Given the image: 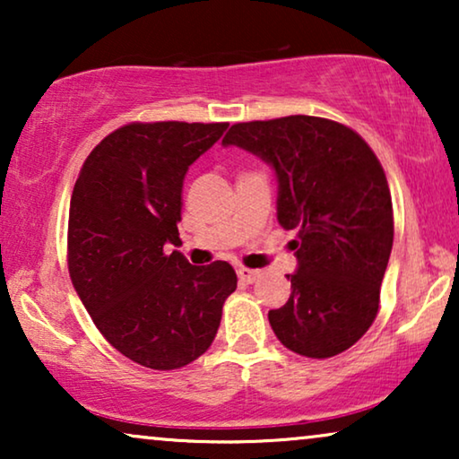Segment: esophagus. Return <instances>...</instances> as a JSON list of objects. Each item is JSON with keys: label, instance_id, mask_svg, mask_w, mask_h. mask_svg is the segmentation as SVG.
Returning a JSON list of instances; mask_svg holds the SVG:
<instances>
[{"label": "esophagus", "instance_id": "esophagus-1", "mask_svg": "<svg viewBox=\"0 0 459 459\" xmlns=\"http://www.w3.org/2000/svg\"><path fill=\"white\" fill-rule=\"evenodd\" d=\"M259 275H261L259 269H248V267L238 269V278H240V281H244V284H253Z\"/></svg>", "mask_w": 459, "mask_h": 459}]
</instances>
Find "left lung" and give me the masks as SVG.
Wrapping results in <instances>:
<instances>
[{"label": "left lung", "mask_w": 459, "mask_h": 459, "mask_svg": "<svg viewBox=\"0 0 459 459\" xmlns=\"http://www.w3.org/2000/svg\"><path fill=\"white\" fill-rule=\"evenodd\" d=\"M223 146L267 162L278 179V221L297 230L290 299L269 311L280 342L325 359L359 341L376 319L393 248L385 171L353 129L292 115L231 125Z\"/></svg>", "instance_id": "left-lung-1"}]
</instances>
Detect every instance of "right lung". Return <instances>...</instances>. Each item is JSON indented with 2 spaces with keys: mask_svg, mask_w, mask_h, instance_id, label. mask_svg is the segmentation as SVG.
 <instances>
[{
  "mask_svg": "<svg viewBox=\"0 0 459 459\" xmlns=\"http://www.w3.org/2000/svg\"><path fill=\"white\" fill-rule=\"evenodd\" d=\"M228 123H134L104 137L81 169L68 212V272L96 328L131 361L178 369L211 347L230 263L190 265L179 250L181 192Z\"/></svg>",
  "mask_w": 459,
  "mask_h": 459,
  "instance_id": "right-lung-1",
  "label": "right lung"
}]
</instances>
